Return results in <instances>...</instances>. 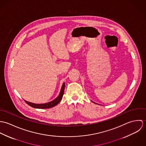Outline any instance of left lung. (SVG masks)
I'll return each instance as SVG.
<instances>
[{
    "instance_id": "1",
    "label": "left lung",
    "mask_w": 146,
    "mask_h": 146,
    "mask_svg": "<svg viewBox=\"0 0 146 146\" xmlns=\"http://www.w3.org/2000/svg\"><path fill=\"white\" fill-rule=\"evenodd\" d=\"M94 104H96V103H94Z\"/></svg>"
}]
</instances>
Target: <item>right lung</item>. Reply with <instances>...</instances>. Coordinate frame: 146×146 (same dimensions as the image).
Listing matches in <instances>:
<instances>
[{
  "label": "right lung",
  "mask_w": 146,
  "mask_h": 146,
  "mask_svg": "<svg viewBox=\"0 0 146 146\" xmlns=\"http://www.w3.org/2000/svg\"><path fill=\"white\" fill-rule=\"evenodd\" d=\"M64 87H65V83H63L58 96L56 98H55L54 100H53V101H52L49 102H47V103H45V104H36L29 102L26 101L25 100V101L26 102V103L27 104H29L31 107H32L33 108H35L44 109V108H49L53 107L56 106L57 104H58L60 103V102L61 101V100L62 98L63 93H64Z\"/></svg>",
  "instance_id": "right-lung-1"
}]
</instances>
